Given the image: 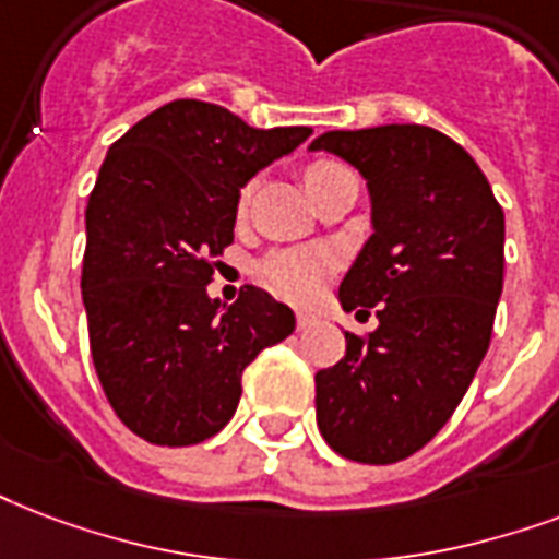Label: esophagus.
<instances>
[{"label":"esophagus","mask_w":559,"mask_h":559,"mask_svg":"<svg viewBox=\"0 0 559 559\" xmlns=\"http://www.w3.org/2000/svg\"><path fill=\"white\" fill-rule=\"evenodd\" d=\"M319 317L313 310H296V328L298 331H308L310 325H317Z\"/></svg>","instance_id":"1"}]
</instances>
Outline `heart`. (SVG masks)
I'll return each mask as SVG.
<instances>
[{
  "label": "heart",
  "instance_id": "b5f03b06",
  "mask_svg": "<svg viewBox=\"0 0 559 559\" xmlns=\"http://www.w3.org/2000/svg\"><path fill=\"white\" fill-rule=\"evenodd\" d=\"M340 173H348V169L336 160H313L305 169V185H308V190H313ZM249 199L251 187H246L240 195L242 211H246ZM331 272H334V254L328 249H317V246H305V249L275 251L272 258L263 261L261 278L275 296L287 298V301H310V298L319 296V289L325 287Z\"/></svg>",
  "mask_w": 559,
  "mask_h": 559
}]
</instances>
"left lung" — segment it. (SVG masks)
Listing matches in <instances>:
<instances>
[{"label":"left lung","instance_id":"8db88e82","mask_svg":"<svg viewBox=\"0 0 559 559\" xmlns=\"http://www.w3.org/2000/svg\"><path fill=\"white\" fill-rule=\"evenodd\" d=\"M360 169L374 234L340 284L346 357L317 372V425L336 454L386 466L457 411L487 355L504 284V211L466 148L428 126L325 131L310 143Z\"/></svg>","mask_w":559,"mask_h":559}]
</instances>
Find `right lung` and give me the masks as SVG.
Segmentation results:
<instances>
[{"instance_id": "1", "label": "right lung", "mask_w": 559, "mask_h": 559, "mask_svg": "<svg viewBox=\"0 0 559 559\" xmlns=\"http://www.w3.org/2000/svg\"><path fill=\"white\" fill-rule=\"evenodd\" d=\"M310 128H251L231 110L176 99L110 146L87 202L81 298L110 407L152 445H195L237 411L242 372L296 317L270 293L207 296L234 242L240 187Z\"/></svg>"}]
</instances>
